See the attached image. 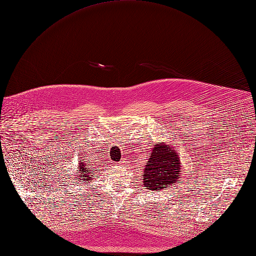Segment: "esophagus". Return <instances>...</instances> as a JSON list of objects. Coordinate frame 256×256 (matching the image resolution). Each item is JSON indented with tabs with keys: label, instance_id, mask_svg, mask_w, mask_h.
Wrapping results in <instances>:
<instances>
[{
	"label": "esophagus",
	"instance_id": "1",
	"mask_svg": "<svg viewBox=\"0 0 256 256\" xmlns=\"http://www.w3.org/2000/svg\"><path fill=\"white\" fill-rule=\"evenodd\" d=\"M121 163H122V162H121Z\"/></svg>",
	"mask_w": 256,
	"mask_h": 256
}]
</instances>
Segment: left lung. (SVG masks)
<instances>
[{"label": "left lung", "mask_w": 256, "mask_h": 256, "mask_svg": "<svg viewBox=\"0 0 256 256\" xmlns=\"http://www.w3.org/2000/svg\"><path fill=\"white\" fill-rule=\"evenodd\" d=\"M180 158L168 146L158 144L154 146L143 174V185L150 190H163L179 180Z\"/></svg>", "instance_id": "1"}]
</instances>
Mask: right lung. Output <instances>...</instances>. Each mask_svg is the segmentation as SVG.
<instances>
[{"label":"right lung","mask_w":256,"mask_h":256,"mask_svg":"<svg viewBox=\"0 0 256 256\" xmlns=\"http://www.w3.org/2000/svg\"><path fill=\"white\" fill-rule=\"evenodd\" d=\"M78 172L80 174H80V176H84V180H86V181H88V182H91L92 181V179H93V178H92V176L93 174H92L91 176H90V174H91V172H90V168H86V164L84 163V162H82V163H80V165H78ZM93 174V172H92ZM78 180H82V179H78Z\"/></svg>","instance_id":"1"}]
</instances>
